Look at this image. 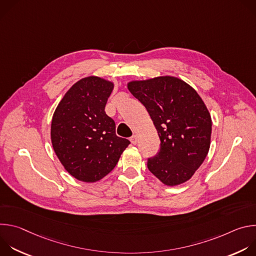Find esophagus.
<instances>
[{
    "label": "esophagus",
    "mask_w": 256,
    "mask_h": 256,
    "mask_svg": "<svg viewBox=\"0 0 256 256\" xmlns=\"http://www.w3.org/2000/svg\"><path fill=\"white\" fill-rule=\"evenodd\" d=\"M130 140V142H132V144H136L138 142V138H136V134H134V136H132Z\"/></svg>",
    "instance_id": "34e87169"
}]
</instances>
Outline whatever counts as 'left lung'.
I'll list each match as a JSON object with an SVG mask.
<instances>
[{
	"label": "left lung",
	"instance_id": "left-lung-1",
	"mask_svg": "<svg viewBox=\"0 0 256 256\" xmlns=\"http://www.w3.org/2000/svg\"><path fill=\"white\" fill-rule=\"evenodd\" d=\"M128 88L148 110L160 138V150L148 159V169L166 186L184 184L210 149L212 118L202 99L184 81L170 76L132 81Z\"/></svg>",
	"mask_w": 256,
	"mask_h": 256
}]
</instances>
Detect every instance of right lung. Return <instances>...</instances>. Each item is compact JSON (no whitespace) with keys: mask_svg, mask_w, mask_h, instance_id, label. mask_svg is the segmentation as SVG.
I'll list each match as a JSON object with an SVG mask.
<instances>
[{"mask_svg":"<svg viewBox=\"0 0 256 256\" xmlns=\"http://www.w3.org/2000/svg\"><path fill=\"white\" fill-rule=\"evenodd\" d=\"M114 83L87 77L72 85L58 103L52 120L54 150L64 169L78 180L95 182L118 164L130 144L116 134L105 112Z\"/></svg>","mask_w":256,"mask_h":256,"instance_id":"add662e5","label":"right lung"}]
</instances>
